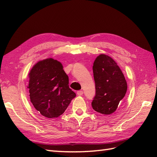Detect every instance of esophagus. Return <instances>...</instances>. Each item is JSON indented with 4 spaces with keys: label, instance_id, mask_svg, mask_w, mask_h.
I'll list each match as a JSON object with an SVG mask.
<instances>
[{
    "label": "esophagus",
    "instance_id": "34e87169",
    "mask_svg": "<svg viewBox=\"0 0 157 157\" xmlns=\"http://www.w3.org/2000/svg\"><path fill=\"white\" fill-rule=\"evenodd\" d=\"M77 94L78 96H82L83 95V91L82 90H79L77 92Z\"/></svg>",
    "mask_w": 157,
    "mask_h": 157
}]
</instances>
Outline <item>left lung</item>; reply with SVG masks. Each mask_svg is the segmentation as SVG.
Here are the masks:
<instances>
[{
	"label": "left lung",
	"instance_id": "left-lung-1",
	"mask_svg": "<svg viewBox=\"0 0 157 157\" xmlns=\"http://www.w3.org/2000/svg\"><path fill=\"white\" fill-rule=\"evenodd\" d=\"M96 96L93 109L104 115L114 113L127 91V83L122 70L110 56L100 54L94 62Z\"/></svg>",
	"mask_w": 157,
	"mask_h": 157
}]
</instances>
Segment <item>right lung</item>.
Segmentation results:
<instances>
[{
    "instance_id": "obj_1",
    "label": "right lung",
    "mask_w": 157,
    "mask_h": 157,
    "mask_svg": "<svg viewBox=\"0 0 157 157\" xmlns=\"http://www.w3.org/2000/svg\"><path fill=\"white\" fill-rule=\"evenodd\" d=\"M29 78L31 103L46 118H57L63 114L76 96L69 87V78L63 65L53 58L38 61Z\"/></svg>"
}]
</instances>
